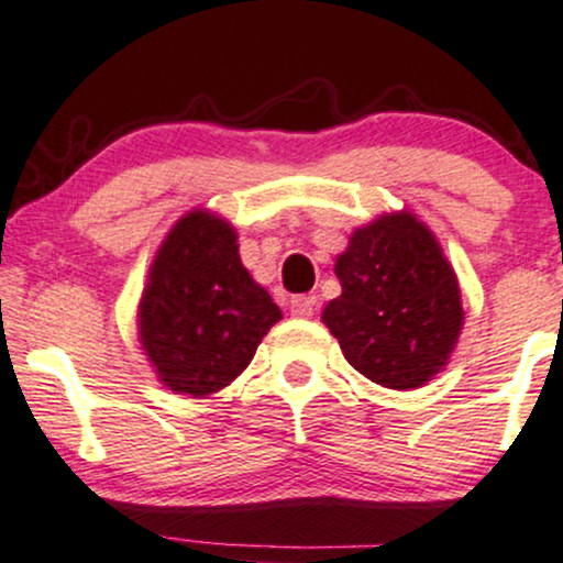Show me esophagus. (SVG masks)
I'll return each mask as SVG.
<instances>
[{
  "label": "esophagus",
  "mask_w": 563,
  "mask_h": 563,
  "mask_svg": "<svg viewBox=\"0 0 563 563\" xmlns=\"http://www.w3.org/2000/svg\"><path fill=\"white\" fill-rule=\"evenodd\" d=\"M289 313H292L295 319H310V316H313V297H292V300H289Z\"/></svg>",
  "instance_id": "34e87169"
}]
</instances>
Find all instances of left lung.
Segmentation results:
<instances>
[{
	"mask_svg": "<svg viewBox=\"0 0 563 563\" xmlns=\"http://www.w3.org/2000/svg\"><path fill=\"white\" fill-rule=\"evenodd\" d=\"M334 274L342 295L321 319L350 366L389 389L427 385L464 327L459 279L432 231L406 210L379 216L353 231Z\"/></svg>",
	"mask_w": 563,
	"mask_h": 563,
	"instance_id": "8db88e82",
	"label": "left lung"
}]
</instances>
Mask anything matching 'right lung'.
I'll list each match as a JSON object with an SVG mask.
<instances>
[{"mask_svg": "<svg viewBox=\"0 0 563 563\" xmlns=\"http://www.w3.org/2000/svg\"><path fill=\"white\" fill-rule=\"evenodd\" d=\"M279 319V306L242 266L231 223L191 210L152 261L139 340L165 387L205 398L250 366Z\"/></svg>", "mask_w": 563, "mask_h": 563, "instance_id": "obj_1", "label": "right lung"}]
</instances>
